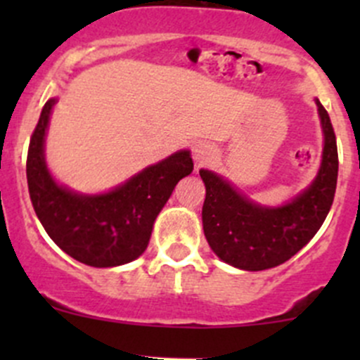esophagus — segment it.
Listing matches in <instances>:
<instances>
[{"mask_svg":"<svg viewBox=\"0 0 360 360\" xmlns=\"http://www.w3.org/2000/svg\"><path fill=\"white\" fill-rule=\"evenodd\" d=\"M216 157V150L207 143H198L193 146V158L198 165H205Z\"/></svg>","mask_w":360,"mask_h":360,"instance_id":"obj_1","label":"esophagus"}]
</instances>
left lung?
<instances>
[{"instance_id": "left-lung-1", "label": "left lung", "mask_w": 360, "mask_h": 360, "mask_svg": "<svg viewBox=\"0 0 360 360\" xmlns=\"http://www.w3.org/2000/svg\"><path fill=\"white\" fill-rule=\"evenodd\" d=\"M315 103L324 132L321 169L314 183L285 205H257L217 174L200 170L205 183L203 233L224 263L248 271L278 266L303 249L324 223L335 200L338 148L328 111Z\"/></svg>"}]
</instances>
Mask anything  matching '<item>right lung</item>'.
I'll return each mask as SVG.
<instances>
[{"instance_id":"add662e5","label":"right lung","mask_w":360,"mask_h":360,"mask_svg":"<svg viewBox=\"0 0 360 360\" xmlns=\"http://www.w3.org/2000/svg\"><path fill=\"white\" fill-rule=\"evenodd\" d=\"M56 99L46 101L27 151L32 207L49 237L76 261L96 268L120 266L148 248L153 223L174 188L193 170L190 151H177L146 167L103 195H79L59 186L45 163V132Z\"/></svg>"}]
</instances>
